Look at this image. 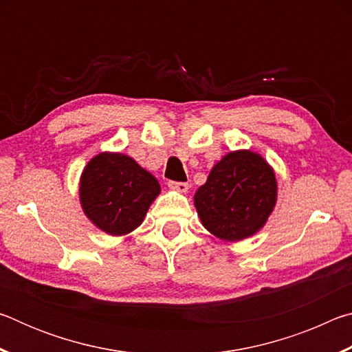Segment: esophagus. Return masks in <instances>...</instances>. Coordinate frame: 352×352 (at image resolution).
Wrapping results in <instances>:
<instances>
[{
    "mask_svg": "<svg viewBox=\"0 0 352 352\" xmlns=\"http://www.w3.org/2000/svg\"><path fill=\"white\" fill-rule=\"evenodd\" d=\"M168 186L170 188V189H174V190H178V192H186V190L189 189V183H186V182H169L168 183Z\"/></svg>",
    "mask_w": 352,
    "mask_h": 352,
    "instance_id": "34e87169",
    "label": "esophagus"
}]
</instances>
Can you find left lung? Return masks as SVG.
<instances>
[{"mask_svg":"<svg viewBox=\"0 0 352 352\" xmlns=\"http://www.w3.org/2000/svg\"><path fill=\"white\" fill-rule=\"evenodd\" d=\"M194 200L201 223L214 236L245 239L265 223L275 206V174L258 153L231 152L214 166Z\"/></svg>","mask_w":352,"mask_h":352,"instance_id":"left-lung-1","label":"left lung"}]
</instances>
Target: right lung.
Here are the masks:
<instances>
[{"mask_svg": "<svg viewBox=\"0 0 352 352\" xmlns=\"http://www.w3.org/2000/svg\"><path fill=\"white\" fill-rule=\"evenodd\" d=\"M158 194L157 178L121 153H99L80 178L83 211L113 236L127 234L140 226Z\"/></svg>", "mask_w": 352, "mask_h": 352, "instance_id": "right-lung-1", "label": "right lung"}]
</instances>
